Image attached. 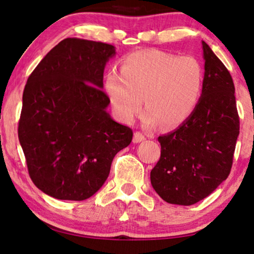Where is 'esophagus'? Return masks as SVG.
I'll return each instance as SVG.
<instances>
[{"label":"esophagus","instance_id":"obj_1","mask_svg":"<svg viewBox=\"0 0 254 254\" xmlns=\"http://www.w3.org/2000/svg\"><path fill=\"white\" fill-rule=\"evenodd\" d=\"M145 140V135L143 133H141V131H136V133L134 134V138L133 141L135 143H138V142H142Z\"/></svg>","mask_w":254,"mask_h":254}]
</instances>
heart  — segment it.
Listing matches in <instances>:
<instances>
[{"label":"heart","instance_id":"1","mask_svg":"<svg viewBox=\"0 0 254 254\" xmlns=\"http://www.w3.org/2000/svg\"><path fill=\"white\" fill-rule=\"evenodd\" d=\"M204 71L193 57L162 51H137L121 62L120 74L110 71L105 89L117 116L131 123L144 106L143 125L177 127L195 111L203 90Z\"/></svg>","mask_w":254,"mask_h":254}]
</instances>
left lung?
Listing matches in <instances>:
<instances>
[{
    "mask_svg": "<svg viewBox=\"0 0 254 254\" xmlns=\"http://www.w3.org/2000/svg\"><path fill=\"white\" fill-rule=\"evenodd\" d=\"M204 81L192 116L158 137L161 157L150 172L151 185L169 203L190 206L203 200L231 171L239 116L230 72L202 41Z\"/></svg>",
    "mask_w": 254,
    "mask_h": 254,
    "instance_id": "8db88e82",
    "label": "left lung"
}]
</instances>
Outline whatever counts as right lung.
Listing matches in <instances>:
<instances>
[{"label":"right lung","mask_w":254,"mask_h":254,"mask_svg":"<svg viewBox=\"0 0 254 254\" xmlns=\"http://www.w3.org/2000/svg\"><path fill=\"white\" fill-rule=\"evenodd\" d=\"M116 54L110 44L67 38L48 52L27 78L18 138L30 178L59 200L92 196L114 156L133 130L106 112L104 68Z\"/></svg>","instance_id":"right-lung-1"}]
</instances>
